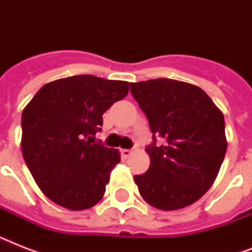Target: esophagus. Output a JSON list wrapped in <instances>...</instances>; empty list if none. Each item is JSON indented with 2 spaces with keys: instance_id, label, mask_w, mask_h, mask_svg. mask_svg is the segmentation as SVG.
<instances>
[{
  "instance_id": "34e87169",
  "label": "esophagus",
  "mask_w": 252,
  "mask_h": 252,
  "mask_svg": "<svg viewBox=\"0 0 252 252\" xmlns=\"http://www.w3.org/2000/svg\"><path fill=\"white\" fill-rule=\"evenodd\" d=\"M130 153H132V150L130 149H123L122 150V156L124 158H128L130 156Z\"/></svg>"
}]
</instances>
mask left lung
Wrapping results in <instances>:
<instances>
[{
    "instance_id": "1",
    "label": "left lung",
    "mask_w": 252,
    "mask_h": 252,
    "mask_svg": "<svg viewBox=\"0 0 252 252\" xmlns=\"http://www.w3.org/2000/svg\"><path fill=\"white\" fill-rule=\"evenodd\" d=\"M130 93L153 133L145 149L149 170L134 175L140 195L162 211L191 205L211 188L225 158L222 112L205 91L182 81H142L130 84Z\"/></svg>"
}]
</instances>
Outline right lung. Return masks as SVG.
I'll return each instance as SVG.
<instances>
[{"instance_id":"right-lung-1","label":"right lung","mask_w":252,"mask_h":252,"mask_svg":"<svg viewBox=\"0 0 252 252\" xmlns=\"http://www.w3.org/2000/svg\"><path fill=\"white\" fill-rule=\"evenodd\" d=\"M126 81L82 74L44 85L22 114V154L53 203L84 211L106 191L120 154L99 142L103 114L128 94Z\"/></svg>"}]
</instances>
